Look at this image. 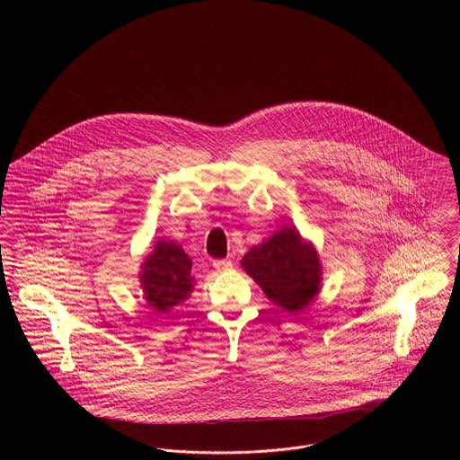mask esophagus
Returning a JSON list of instances; mask_svg holds the SVG:
<instances>
[{
	"mask_svg": "<svg viewBox=\"0 0 460 460\" xmlns=\"http://www.w3.org/2000/svg\"><path fill=\"white\" fill-rule=\"evenodd\" d=\"M212 265H214V269L216 270H228V269H232V262L230 261H214L212 262Z\"/></svg>",
	"mask_w": 460,
	"mask_h": 460,
	"instance_id": "1",
	"label": "esophagus"
}]
</instances>
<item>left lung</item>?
Here are the masks:
<instances>
[{
	"mask_svg": "<svg viewBox=\"0 0 460 460\" xmlns=\"http://www.w3.org/2000/svg\"><path fill=\"white\" fill-rule=\"evenodd\" d=\"M241 265L263 294L288 314L301 312L321 290L319 255L296 228L285 226L262 244L253 246Z\"/></svg>",
	"mask_w": 460,
	"mask_h": 460,
	"instance_id": "obj_1",
	"label": "left lung"
}]
</instances>
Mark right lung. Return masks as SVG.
Listing matches in <instances>:
<instances>
[{"mask_svg": "<svg viewBox=\"0 0 460 460\" xmlns=\"http://www.w3.org/2000/svg\"><path fill=\"white\" fill-rule=\"evenodd\" d=\"M193 262L181 244L159 241L154 252L141 263V288L148 306L155 312H168L181 305L193 292Z\"/></svg>", "mask_w": 460, "mask_h": 460, "instance_id": "right-lung-1", "label": "right lung"}]
</instances>
